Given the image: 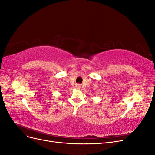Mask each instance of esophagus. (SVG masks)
<instances>
[{"instance_id":"obj_1","label":"esophagus","mask_w":155,"mask_h":155,"mask_svg":"<svg viewBox=\"0 0 155 155\" xmlns=\"http://www.w3.org/2000/svg\"><path fill=\"white\" fill-rule=\"evenodd\" d=\"M76 87L77 88H81V85H79V84H76Z\"/></svg>"}]
</instances>
